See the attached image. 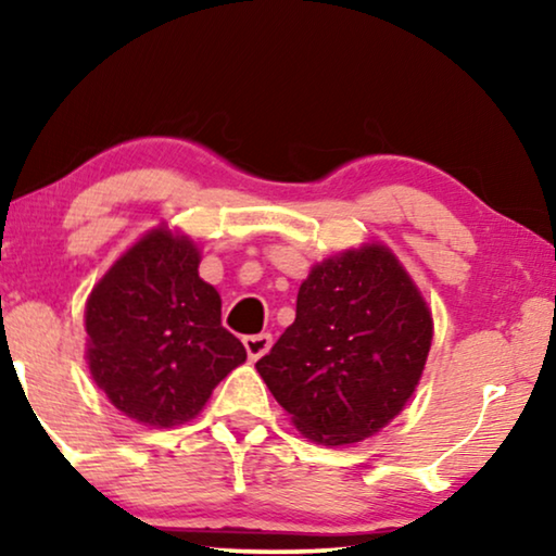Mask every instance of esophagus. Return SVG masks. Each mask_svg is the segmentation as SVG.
Returning <instances> with one entry per match:
<instances>
[{"label": "esophagus", "instance_id": "obj_1", "mask_svg": "<svg viewBox=\"0 0 556 556\" xmlns=\"http://www.w3.org/2000/svg\"><path fill=\"white\" fill-rule=\"evenodd\" d=\"M270 344H273V337H270V333H265V331L253 333V337H242V346H245V352L253 362L261 359V356L270 349Z\"/></svg>", "mask_w": 556, "mask_h": 556}]
</instances>
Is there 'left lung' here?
Instances as JSON below:
<instances>
[{
  "instance_id": "8db88e82",
  "label": "left lung",
  "mask_w": 556,
  "mask_h": 556,
  "mask_svg": "<svg viewBox=\"0 0 556 556\" xmlns=\"http://www.w3.org/2000/svg\"><path fill=\"white\" fill-rule=\"evenodd\" d=\"M430 341L428 303L392 250L371 242L311 268L295 321L255 369L308 440L352 445L407 405Z\"/></svg>"
}]
</instances>
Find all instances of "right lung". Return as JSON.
<instances>
[{
  "instance_id": "add662e5",
  "label": "right lung",
  "mask_w": 556,
  "mask_h": 556,
  "mask_svg": "<svg viewBox=\"0 0 556 556\" xmlns=\"http://www.w3.org/2000/svg\"><path fill=\"white\" fill-rule=\"evenodd\" d=\"M197 268L194 242L156 227L88 295L90 377L113 407L149 428L192 420L212 390L248 359L219 318V293Z\"/></svg>"
}]
</instances>
